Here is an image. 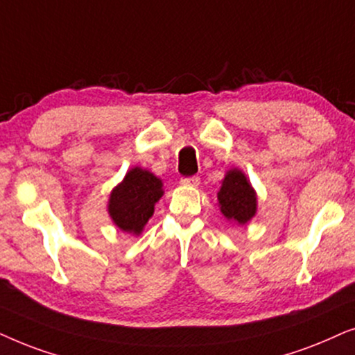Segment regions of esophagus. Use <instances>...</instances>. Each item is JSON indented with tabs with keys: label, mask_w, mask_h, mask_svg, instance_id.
Listing matches in <instances>:
<instances>
[{
	"label": "esophagus",
	"mask_w": 355,
	"mask_h": 355,
	"mask_svg": "<svg viewBox=\"0 0 355 355\" xmlns=\"http://www.w3.org/2000/svg\"><path fill=\"white\" fill-rule=\"evenodd\" d=\"M180 183L183 187H198L200 185V177H187V178H182Z\"/></svg>",
	"instance_id": "obj_1"
}]
</instances>
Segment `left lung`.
I'll return each instance as SVG.
<instances>
[{
  "label": "left lung",
  "mask_w": 355,
  "mask_h": 355,
  "mask_svg": "<svg viewBox=\"0 0 355 355\" xmlns=\"http://www.w3.org/2000/svg\"><path fill=\"white\" fill-rule=\"evenodd\" d=\"M220 211L229 220L247 224L257 212V195L240 170H230L217 193Z\"/></svg>",
  "instance_id": "1"
}]
</instances>
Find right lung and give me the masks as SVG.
<instances>
[{
  "mask_svg": "<svg viewBox=\"0 0 355 355\" xmlns=\"http://www.w3.org/2000/svg\"><path fill=\"white\" fill-rule=\"evenodd\" d=\"M162 193V182L155 175L136 167L112 191L108 212L118 229L138 235L154 214V205Z\"/></svg>",
  "mask_w": 355,
  "mask_h": 355,
  "instance_id": "1",
  "label": "right lung"
}]
</instances>
